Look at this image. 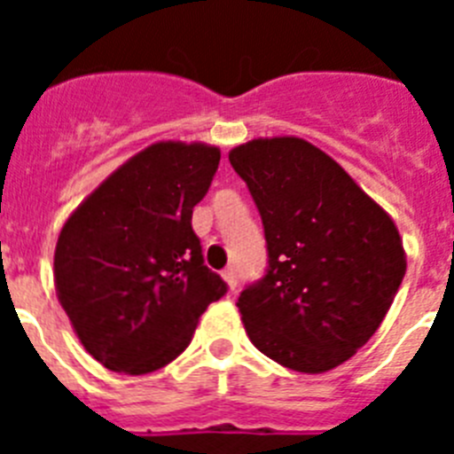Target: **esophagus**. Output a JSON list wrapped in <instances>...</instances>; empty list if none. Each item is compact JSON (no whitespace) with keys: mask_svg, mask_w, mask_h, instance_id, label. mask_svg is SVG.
I'll list each match as a JSON object with an SVG mask.
<instances>
[{"mask_svg":"<svg viewBox=\"0 0 454 454\" xmlns=\"http://www.w3.org/2000/svg\"><path fill=\"white\" fill-rule=\"evenodd\" d=\"M223 279H224V284H227V288H230V291H234V288H236V270H234V268H227V270H223Z\"/></svg>","mask_w":454,"mask_h":454,"instance_id":"esophagus-1","label":"esophagus"}]
</instances>
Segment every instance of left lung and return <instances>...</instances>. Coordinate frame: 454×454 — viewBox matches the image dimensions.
I'll use <instances>...</instances> for the list:
<instances>
[{
  "label": "left lung",
  "instance_id": "left-lung-1",
  "mask_svg": "<svg viewBox=\"0 0 454 454\" xmlns=\"http://www.w3.org/2000/svg\"><path fill=\"white\" fill-rule=\"evenodd\" d=\"M268 243L263 279L240 293L256 350L298 372L332 371L377 332L407 270L403 239L332 156L295 136L230 152Z\"/></svg>",
  "mask_w": 454,
  "mask_h": 454
}]
</instances>
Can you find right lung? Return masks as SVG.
Masks as SVG:
<instances>
[{"mask_svg":"<svg viewBox=\"0 0 454 454\" xmlns=\"http://www.w3.org/2000/svg\"><path fill=\"white\" fill-rule=\"evenodd\" d=\"M220 150L159 140L111 172L72 211L54 252V286L74 334L104 368L145 375L188 348L227 293L204 266L192 207Z\"/></svg>","mask_w":454,"mask_h":454,"instance_id":"obj_1","label":"right lung"}]
</instances>
